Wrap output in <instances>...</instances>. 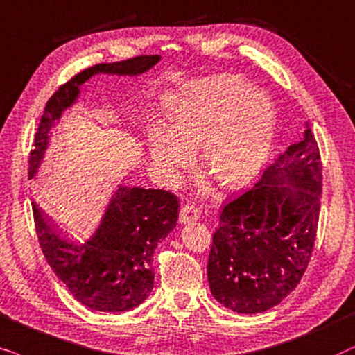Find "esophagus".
I'll use <instances>...</instances> for the list:
<instances>
[{
  "mask_svg": "<svg viewBox=\"0 0 355 355\" xmlns=\"http://www.w3.org/2000/svg\"><path fill=\"white\" fill-rule=\"evenodd\" d=\"M200 209L195 206H183L180 209V214H178V220L182 222V224H187V222L190 220H196L198 217H200Z\"/></svg>",
  "mask_w": 355,
  "mask_h": 355,
  "instance_id": "esophagus-1",
  "label": "esophagus"
}]
</instances>
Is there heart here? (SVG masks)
I'll use <instances>...</instances> for the list:
<instances>
[{
    "instance_id": "obj_1",
    "label": "heart",
    "mask_w": 355,
    "mask_h": 355,
    "mask_svg": "<svg viewBox=\"0 0 355 355\" xmlns=\"http://www.w3.org/2000/svg\"><path fill=\"white\" fill-rule=\"evenodd\" d=\"M276 110L266 94L235 74H219L193 84L175 108L168 128L149 136L154 167L165 182L180 178L201 146V165L225 188L248 183L271 150Z\"/></svg>"
}]
</instances>
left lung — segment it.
<instances>
[{"label":"left lung","mask_w":355,"mask_h":355,"mask_svg":"<svg viewBox=\"0 0 355 355\" xmlns=\"http://www.w3.org/2000/svg\"><path fill=\"white\" fill-rule=\"evenodd\" d=\"M320 198L318 144L305 123L304 139L289 146L259 182L222 207L207 259L214 299L243 315L284 300L309 266Z\"/></svg>","instance_id":"1"}]
</instances>
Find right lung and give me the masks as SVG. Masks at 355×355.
I'll return each mask as SVG.
<instances>
[{
    "label": "right lung",
    "mask_w": 355,
    "mask_h": 355,
    "mask_svg": "<svg viewBox=\"0 0 355 355\" xmlns=\"http://www.w3.org/2000/svg\"><path fill=\"white\" fill-rule=\"evenodd\" d=\"M159 61V55H144L96 64L63 84L45 105L29 157V178L39 173L50 131L92 76H139ZM178 207V198L170 191L118 185L91 232L66 237L32 202L40 248L58 279L83 305L112 313L135 309L153 292L154 252L177 225Z\"/></svg>",
    "instance_id": "add662e5"
}]
</instances>
